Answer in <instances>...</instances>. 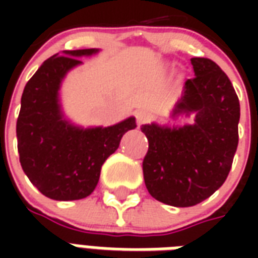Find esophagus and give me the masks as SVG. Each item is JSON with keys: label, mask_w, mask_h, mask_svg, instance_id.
Listing matches in <instances>:
<instances>
[{"label": "esophagus", "mask_w": 258, "mask_h": 258, "mask_svg": "<svg viewBox=\"0 0 258 258\" xmlns=\"http://www.w3.org/2000/svg\"><path fill=\"white\" fill-rule=\"evenodd\" d=\"M135 117H137L138 125H142V124H145L149 120V113L146 112V110H138V112L135 113Z\"/></svg>", "instance_id": "1"}]
</instances>
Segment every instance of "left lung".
Listing matches in <instances>:
<instances>
[{
    "label": "left lung",
    "instance_id": "obj_1",
    "mask_svg": "<svg viewBox=\"0 0 258 258\" xmlns=\"http://www.w3.org/2000/svg\"><path fill=\"white\" fill-rule=\"evenodd\" d=\"M190 63L195 77L185 81L173 116L195 112V124L141 127L149 142L142 162L146 189L175 207L198 205L225 182L239 141L240 106L231 80L211 59Z\"/></svg>",
    "mask_w": 258,
    "mask_h": 258
}]
</instances>
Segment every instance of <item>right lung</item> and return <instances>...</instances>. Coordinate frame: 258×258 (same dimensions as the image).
Segmentation results:
<instances>
[{"instance_id":"add662e5","label":"right lung","mask_w":258,"mask_h":258,"mask_svg":"<svg viewBox=\"0 0 258 258\" xmlns=\"http://www.w3.org/2000/svg\"><path fill=\"white\" fill-rule=\"evenodd\" d=\"M96 49L64 51L40 66L26 84L16 121L20 166L31 184L55 200L87 198L99 181L102 164L116 152L120 140L137 127L135 118L106 128H77L59 109L58 90L79 56Z\"/></svg>"}]
</instances>
